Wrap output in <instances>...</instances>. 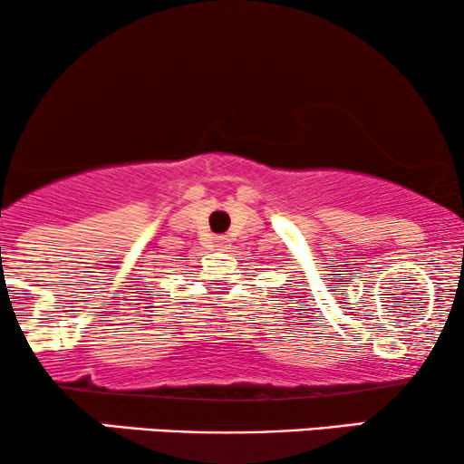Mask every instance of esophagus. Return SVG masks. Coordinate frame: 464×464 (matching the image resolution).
Returning a JSON list of instances; mask_svg holds the SVG:
<instances>
[{
	"label": "esophagus",
	"mask_w": 464,
	"mask_h": 464,
	"mask_svg": "<svg viewBox=\"0 0 464 464\" xmlns=\"http://www.w3.org/2000/svg\"><path fill=\"white\" fill-rule=\"evenodd\" d=\"M215 243H218V246H219L221 251L230 249V238H226V237H218V240H215Z\"/></svg>",
	"instance_id": "obj_1"
}]
</instances>
